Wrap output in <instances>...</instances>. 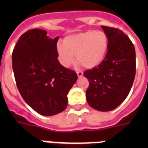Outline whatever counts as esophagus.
<instances>
[{
	"label": "esophagus",
	"instance_id": "obj_1",
	"mask_svg": "<svg viewBox=\"0 0 148 148\" xmlns=\"http://www.w3.org/2000/svg\"><path fill=\"white\" fill-rule=\"evenodd\" d=\"M83 72H82V71H78L77 72V75H78V77H82V75H83Z\"/></svg>",
	"mask_w": 148,
	"mask_h": 148
}]
</instances>
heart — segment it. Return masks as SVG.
Instances as JSON below:
<instances>
[{"label": "heart", "mask_w": 148, "mask_h": 148, "mask_svg": "<svg viewBox=\"0 0 148 148\" xmlns=\"http://www.w3.org/2000/svg\"><path fill=\"white\" fill-rule=\"evenodd\" d=\"M108 49V38L102 31L88 30L66 36L56 46L58 60L68 67L74 61L85 68L92 69L104 61Z\"/></svg>", "instance_id": "obj_1"}]
</instances>
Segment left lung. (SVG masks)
Instances as JSON below:
<instances>
[{
	"label": "left lung",
	"mask_w": 148,
	"mask_h": 148,
	"mask_svg": "<svg viewBox=\"0 0 148 148\" xmlns=\"http://www.w3.org/2000/svg\"><path fill=\"white\" fill-rule=\"evenodd\" d=\"M108 38V50L99 66L84 75L90 85L86 91L89 105L99 111L114 110L125 101L136 75V51L121 30L101 26Z\"/></svg>",
	"instance_id": "left-lung-1"
}]
</instances>
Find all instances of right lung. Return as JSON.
<instances>
[{
    "instance_id": "obj_1",
    "label": "right lung",
    "mask_w": 148,
    "mask_h": 148,
    "mask_svg": "<svg viewBox=\"0 0 148 148\" xmlns=\"http://www.w3.org/2000/svg\"><path fill=\"white\" fill-rule=\"evenodd\" d=\"M45 30L30 29L13 49L12 69L17 87L26 103L39 114L50 116L67 106V94L78 78L58 60L56 44Z\"/></svg>"
}]
</instances>
